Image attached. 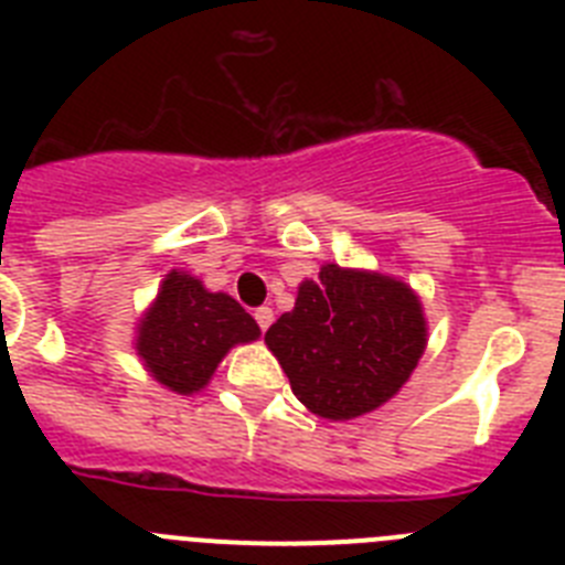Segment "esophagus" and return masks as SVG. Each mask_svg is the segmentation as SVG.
<instances>
[{"label":"esophagus","mask_w":565,"mask_h":565,"mask_svg":"<svg viewBox=\"0 0 565 565\" xmlns=\"http://www.w3.org/2000/svg\"><path fill=\"white\" fill-rule=\"evenodd\" d=\"M254 319H257L259 331H268V326L274 322V311L268 306H263V308H257V311H254Z\"/></svg>","instance_id":"obj_1"}]
</instances>
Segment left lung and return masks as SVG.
<instances>
[{"instance_id": "1", "label": "left lung", "mask_w": 565, "mask_h": 565, "mask_svg": "<svg viewBox=\"0 0 565 565\" xmlns=\"http://www.w3.org/2000/svg\"><path fill=\"white\" fill-rule=\"evenodd\" d=\"M291 391L331 422L373 413L413 376L427 348V317L404 279L326 263L302 279L297 302L266 331Z\"/></svg>"}]
</instances>
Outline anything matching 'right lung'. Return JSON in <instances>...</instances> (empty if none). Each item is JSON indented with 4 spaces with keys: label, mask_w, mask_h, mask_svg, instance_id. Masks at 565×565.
<instances>
[{
    "label": "right lung",
    "mask_w": 565,
    "mask_h": 565,
    "mask_svg": "<svg viewBox=\"0 0 565 565\" xmlns=\"http://www.w3.org/2000/svg\"><path fill=\"white\" fill-rule=\"evenodd\" d=\"M259 339V326L237 299L209 291L203 279L172 268L135 326V353L158 384L178 396L201 393L237 344Z\"/></svg>",
    "instance_id": "right-lung-1"
}]
</instances>
